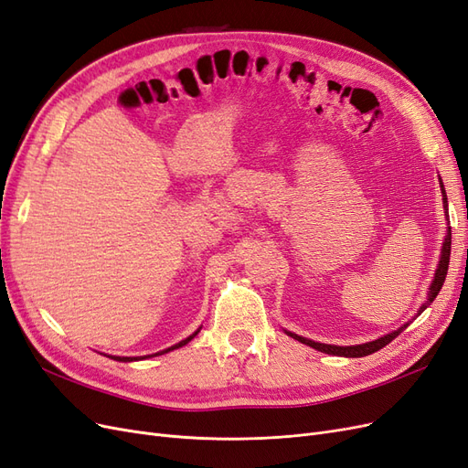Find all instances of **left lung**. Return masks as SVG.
<instances>
[{"instance_id":"8db88e82","label":"left lung","mask_w":468,"mask_h":468,"mask_svg":"<svg viewBox=\"0 0 468 468\" xmlns=\"http://www.w3.org/2000/svg\"><path fill=\"white\" fill-rule=\"evenodd\" d=\"M440 186H441V196H443V211H445V218H447V227H445V229H447V234H445V238H443V246H441V255H440V261H438V269H436V272H433V281H431V284H430V288H428V296H426V300H424V303L420 305V308H418V314H416L414 317L420 315V314L428 308V305H431V302L436 300V296L440 294V290H441V286H443V282H445L447 269H449L451 227H449V215H447V213H449V208H447V196H445V187H443V184H441V178H440ZM409 324H410V321H407L405 325H400L397 331H391V333H388V335H383V336L376 338V341H369V343H364V345H352V346H336V345L317 343V341H312V338L300 336V335H296V333H292V331H286V329H284V333H286L288 336L296 338V341H300L302 345H308V346H312V348H315V350H319V352L333 354V356L362 358V356H367V354L378 352V350L383 348L385 345H389L399 333H402V331H405V329L409 327Z\"/></svg>"}]
</instances>
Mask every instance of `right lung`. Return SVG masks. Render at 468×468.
<instances>
[{
  "label": "right lung",
  "mask_w": 468,
  "mask_h": 468,
  "mask_svg": "<svg viewBox=\"0 0 468 468\" xmlns=\"http://www.w3.org/2000/svg\"><path fill=\"white\" fill-rule=\"evenodd\" d=\"M201 331V327L193 333V335H189L187 338H184V341H180L178 345H174V346H168V348H165V350H160V352H154V354H149V356H108V358H112V360H116V362H137V360H144V358H153V356H160V354H166V352H170V350H176V348H182V346H186L193 336H196L197 333Z\"/></svg>",
  "instance_id": "obj_1"
}]
</instances>
